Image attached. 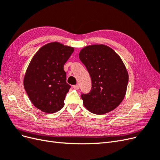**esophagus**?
Wrapping results in <instances>:
<instances>
[{
  "label": "esophagus",
  "instance_id": "34e87169",
  "mask_svg": "<svg viewBox=\"0 0 160 160\" xmlns=\"http://www.w3.org/2000/svg\"><path fill=\"white\" fill-rule=\"evenodd\" d=\"M72 88H73V89H79V85L77 84L75 85H73V86H72Z\"/></svg>",
  "mask_w": 160,
  "mask_h": 160
}]
</instances>
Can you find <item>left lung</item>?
Wrapping results in <instances>:
<instances>
[{
	"label": "left lung",
	"instance_id": "obj_1",
	"mask_svg": "<svg viewBox=\"0 0 160 160\" xmlns=\"http://www.w3.org/2000/svg\"><path fill=\"white\" fill-rule=\"evenodd\" d=\"M79 59L91 79L90 92L81 95L86 109L98 115L115 109L125 98L129 79L120 57L108 46L93 45L81 50Z\"/></svg>",
	"mask_w": 160,
	"mask_h": 160
}]
</instances>
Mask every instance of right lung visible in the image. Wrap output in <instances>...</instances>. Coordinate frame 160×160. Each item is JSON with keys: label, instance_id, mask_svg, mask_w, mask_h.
Here are the masks:
<instances>
[{"label": "right lung", "instance_id": "add662e5", "mask_svg": "<svg viewBox=\"0 0 160 160\" xmlns=\"http://www.w3.org/2000/svg\"><path fill=\"white\" fill-rule=\"evenodd\" d=\"M74 48L53 42L34 55L24 78V88L32 103L45 113H52L64 106L71 86L66 82L64 65Z\"/></svg>", "mask_w": 160, "mask_h": 160}]
</instances>
